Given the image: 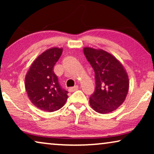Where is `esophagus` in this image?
<instances>
[{
  "mask_svg": "<svg viewBox=\"0 0 154 154\" xmlns=\"http://www.w3.org/2000/svg\"><path fill=\"white\" fill-rule=\"evenodd\" d=\"M78 89H79V86L78 85H75L74 87H72V88H70L69 89V91L71 92H73L75 91V90H77Z\"/></svg>",
  "mask_w": 154,
  "mask_h": 154,
  "instance_id": "34e87169",
  "label": "esophagus"
}]
</instances>
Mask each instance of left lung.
<instances>
[{"label":"left lung","mask_w":154,"mask_h":154,"mask_svg":"<svg viewBox=\"0 0 154 154\" xmlns=\"http://www.w3.org/2000/svg\"><path fill=\"white\" fill-rule=\"evenodd\" d=\"M83 52L95 74V90L90 104L97 113H108L125 101L129 79L123 65L114 56L102 49L85 47Z\"/></svg>","instance_id":"1"}]
</instances>
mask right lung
<instances>
[{"label":"right lung","instance_id":"right-lung-1","mask_svg":"<svg viewBox=\"0 0 154 154\" xmlns=\"http://www.w3.org/2000/svg\"><path fill=\"white\" fill-rule=\"evenodd\" d=\"M62 51V48H59L45 50L33 61L25 77V88L29 100L42 111H57L68 99V92L61 87L53 71Z\"/></svg>","mask_w":154,"mask_h":154}]
</instances>
